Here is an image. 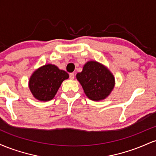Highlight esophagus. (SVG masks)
Listing matches in <instances>:
<instances>
[{
	"instance_id": "1",
	"label": "esophagus",
	"mask_w": 156,
	"mask_h": 156,
	"mask_svg": "<svg viewBox=\"0 0 156 156\" xmlns=\"http://www.w3.org/2000/svg\"><path fill=\"white\" fill-rule=\"evenodd\" d=\"M69 78H70L71 80H73L75 78V74L74 73H70L69 74Z\"/></svg>"
}]
</instances>
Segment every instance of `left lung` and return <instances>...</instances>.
<instances>
[{
	"instance_id": "8db88e82",
	"label": "left lung",
	"mask_w": 156,
	"mask_h": 156,
	"mask_svg": "<svg viewBox=\"0 0 156 156\" xmlns=\"http://www.w3.org/2000/svg\"><path fill=\"white\" fill-rule=\"evenodd\" d=\"M76 78L86 95L94 101L106 98L115 84L114 77L110 70L95 61H89L84 64L83 70L76 75Z\"/></svg>"
}]
</instances>
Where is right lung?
I'll return each mask as SVG.
<instances>
[{"label": "right lung", "mask_w": 156, "mask_h": 156, "mask_svg": "<svg viewBox=\"0 0 156 156\" xmlns=\"http://www.w3.org/2000/svg\"><path fill=\"white\" fill-rule=\"evenodd\" d=\"M69 78L67 72L53 64H45L38 68L29 79V89L36 99L49 101L54 98L61 84Z\"/></svg>", "instance_id": "add662e5"}]
</instances>
